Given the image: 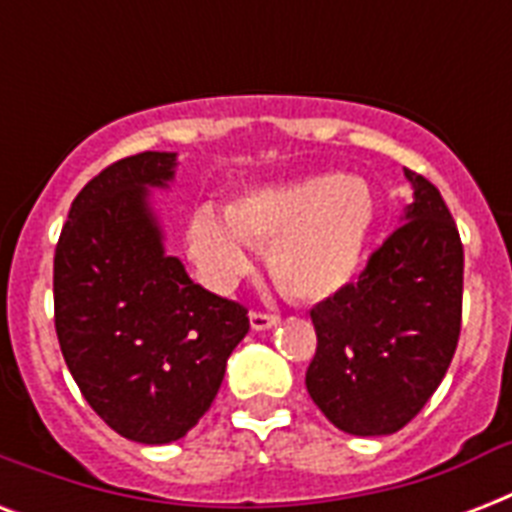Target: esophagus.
<instances>
[{
    "mask_svg": "<svg viewBox=\"0 0 512 512\" xmlns=\"http://www.w3.org/2000/svg\"><path fill=\"white\" fill-rule=\"evenodd\" d=\"M249 327L255 332H268V329L279 327V316H271V313H249Z\"/></svg>",
    "mask_w": 512,
    "mask_h": 512,
    "instance_id": "1",
    "label": "esophagus"
}]
</instances>
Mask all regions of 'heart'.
I'll return each mask as SVG.
<instances>
[{
	"label": "heart",
	"instance_id": "b5f03b06",
	"mask_svg": "<svg viewBox=\"0 0 512 512\" xmlns=\"http://www.w3.org/2000/svg\"><path fill=\"white\" fill-rule=\"evenodd\" d=\"M377 212L366 180L319 172L236 193L223 217L209 207L196 209L185 244L215 289H231L252 268L249 247H268L276 284L295 300L321 303L358 279Z\"/></svg>",
	"mask_w": 512,
	"mask_h": 512
}]
</instances>
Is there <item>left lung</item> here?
Wrapping results in <instances>:
<instances>
[{"instance_id": "1", "label": "left lung", "mask_w": 512, "mask_h": 512, "mask_svg": "<svg viewBox=\"0 0 512 512\" xmlns=\"http://www.w3.org/2000/svg\"><path fill=\"white\" fill-rule=\"evenodd\" d=\"M345 292L311 311L319 348L305 388L335 428L390 436L414 420L452 364L462 321L460 233L430 180Z\"/></svg>"}]
</instances>
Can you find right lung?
Returning <instances> with one entry per match:
<instances>
[{
	"mask_svg": "<svg viewBox=\"0 0 512 512\" xmlns=\"http://www.w3.org/2000/svg\"><path fill=\"white\" fill-rule=\"evenodd\" d=\"M175 151H146L92 177L55 249V332L71 377L108 428L138 444L183 438L215 401L249 332L247 311L167 255L154 191Z\"/></svg>",
	"mask_w": 512,
	"mask_h": 512,
	"instance_id": "add662e5",
	"label": "right lung"
}]
</instances>
